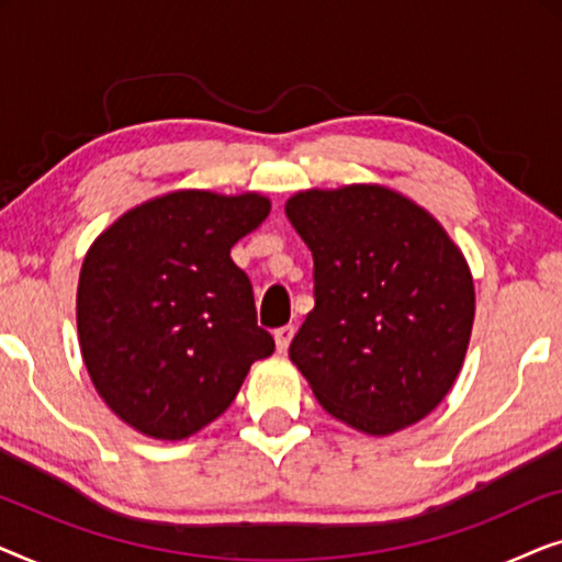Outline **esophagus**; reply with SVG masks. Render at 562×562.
Segmentation results:
<instances>
[{"label": "esophagus", "mask_w": 562, "mask_h": 562, "mask_svg": "<svg viewBox=\"0 0 562 562\" xmlns=\"http://www.w3.org/2000/svg\"><path fill=\"white\" fill-rule=\"evenodd\" d=\"M291 337H294V325H283L273 333V340H276V348H279L281 352L289 348L291 345Z\"/></svg>", "instance_id": "obj_1"}]
</instances>
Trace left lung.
<instances>
[{"mask_svg":"<svg viewBox=\"0 0 562 562\" xmlns=\"http://www.w3.org/2000/svg\"><path fill=\"white\" fill-rule=\"evenodd\" d=\"M286 214L314 258V310L289 356L335 419L391 435L456 383L475 294L440 222L383 187L302 191Z\"/></svg>","mask_w":562,"mask_h":562,"instance_id":"8db88e82","label":"left lung"}]
</instances>
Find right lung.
<instances>
[{
	"instance_id": "right-lung-1",
	"label": "right lung",
	"mask_w": 562,
	"mask_h": 562,
	"mask_svg": "<svg viewBox=\"0 0 562 562\" xmlns=\"http://www.w3.org/2000/svg\"><path fill=\"white\" fill-rule=\"evenodd\" d=\"M268 212L258 194L176 191L127 212L89 248L76 296L81 356L99 396L137 432L194 435L273 352L248 273L229 258Z\"/></svg>"
}]
</instances>
